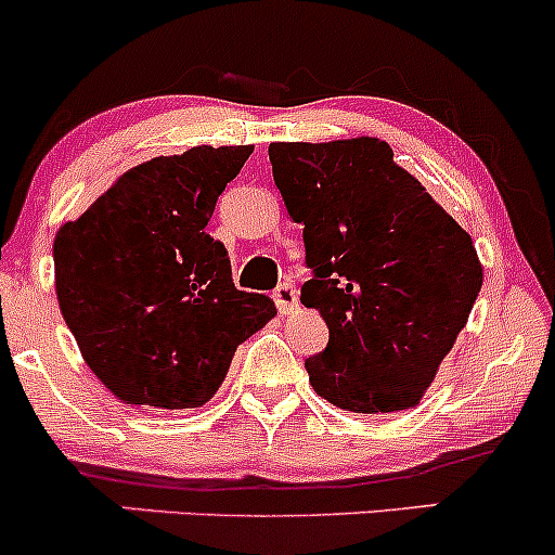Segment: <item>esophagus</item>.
Masks as SVG:
<instances>
[{
  "label": "esophagus",
  "instance_id": "esophagus-1",
  "mask_svg": "<svg viewBox=\"0 0 555 555\" xmlns=\"http://www.w3.org/2000/svg\"><path fill=\"white\" fill-rule=\"evenodd\" d=\"M275 305L280 312H296L299 310V291L294 283H280L275 288Z\"/></svg>",
  "mask_w": 555,
  "mask_h": 555
}]
</instances>
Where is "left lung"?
I'll use <instances>...</instances> for the list:
<instances>
[{
  "label": "left lung",
  "instance_id": "left-lung-1",
  "mask_svg": "<svg viewBox=\"0 0 555 555\" xmlns=\"http://www.w3.org/2000/svg\"><path fill=\"white\" fill-rule=\"evenodd\" d=\"M285 210L305 227L301 305L328 325L305 369L320 398L356 414L414 409L483 283L470 235L396 165L387 141L270 144Z\"/></svg>",
  "mask_w": 555,
  "mask_h": 555
}]
</instances>
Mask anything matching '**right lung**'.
I'll use <instances>...</instances> for the list:
<instances>
[{"instance_id":"right-lung-1","label":"right lung","mask_w":555,"mask_h":555,"mask_svg":"<svg viewBox=\"0 0 555 555\" xmlns=\"http://www.w3.org/2000/svg\"><path fill=\"white\" fill-rule=\"evenodd\" d=\"M254 146H192L119 176L53 243L55 296L85 363L133 405L197 409L275 301L232 283L205 232Z\"/></svg>"}]
</instances>
